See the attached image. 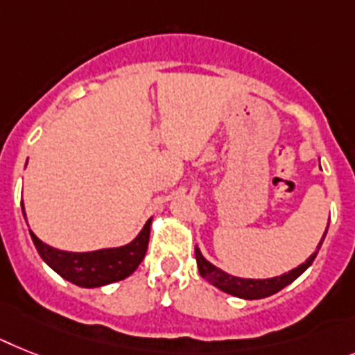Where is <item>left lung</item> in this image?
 <instances>
[{"instance_id":"left-lung-1","label":"left lung","mask_w":355,"mask_h":355,"mask_svg":"<svg viewBox=\"0 0 355 355\" xmlns=\"http://www.w3.org/2000/svg\"><path fill=\"white\" fill-rule=\"evenodd\" d=\"M327 230H329V227H327ZM324 236H327V232L323 234V239ZM323 239L319 241L318 250L321 248V245H323ZM318 250H315L303 265H300L297 268H294V270H290L288 274L272 277V279H243V277L230 276V274L219 270L218 266H214L212 263L207 261V259L201 256L199 248H196V261H198V268L201 277H205V279L209 281V283H212L214 286H218L219 290H223L227 294L236 295V297H243V300H263V297H268V295L276 294L281 288H285L286 285H290L292 281L297 279V277L312 265V261H314L315 256H318Z\"/></svg>"}]
</instances>
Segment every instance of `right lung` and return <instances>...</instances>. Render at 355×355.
I'll return each instance as SVG.
<instances>
[{
	"instance_id": "obj_1",
	"label": "right lung",
	"mask_w": 355,
	"mask_h": 355,
	"mask_svg": "<svg viewBox=\"0 0 355 355\" xmlns=\"http://www.w3.org/2000/svg\"><path fill=\"white\" fill-rule=\"evenodd\" d=\"M23 214H25V209H23ZM150 223L152 219H148L139 236L125 247L103 248L96 252L58 250L40 241L34 232H31V237L43 261L51 266L52 270L74 285L96 288V286L125 279L136 270L146 254L148 239H150Z\"/></svg>"
}]
</instances>
